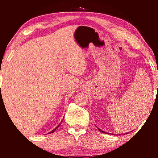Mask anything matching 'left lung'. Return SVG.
I'll use <instances>...</instances> for the list:
<instances>
[{"label": "left lung", "mask_w": 158, "mask_h": 158, "mask_svg": "<svg viewBox=\"0 0 158 158\" xmlns=\"http://www.w3.org/2000/svg\"><path fill=\"white\" fill-rule=\"evenodd\" d=\"M98 129H99V131H101L102 133H104V134H108V133H106V132H104V131H103L101 130V129H100V128H98ZM130 132H131V131H130ZM130 132H128V133H130ZM128 133H126V134H128Z\"/></svg>", "instance_id": "1"}]
</instances>
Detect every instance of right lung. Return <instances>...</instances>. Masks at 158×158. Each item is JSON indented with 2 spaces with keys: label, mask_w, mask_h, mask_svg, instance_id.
<instances>
[{
  "label": "right lung",
  "mask_w": 158,
  "mask_h": 158,
  "mask_svg": "<svg viewBox=\"0 0 158 158\" xmlns=\"http://www.w3.org/2000/svg\"><path fill=\"white\" fill-rule=\"evenodd\" d=\"M61 123H59V124L58 125V126H57V127H56V128H54V130H53V131H51V132H49V133H48V134H52V133H53V132H54V131H56V128H59V126H60V125H61Z\"/></svg>",
  "instance_id": "add662e5"
}]
</instances>
